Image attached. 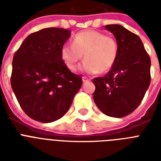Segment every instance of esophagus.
Here are the masks:
<instances>
[{"label": "esophagus", "instance_id": "obj_1", "mask_svg": "<svg viewBox=\"0 0 161 161\" xmlns=\"http://www.w3.org/2000/svg\"><path fill=\"white\" fill-rule=\"evenodd\" d=\"M82 80H83V83H85V82H88V81H89L90 79L87 78V77H83V78H82Z\"/></svg>", "mask_w": 161, "mask_h": 161}]
</instances>
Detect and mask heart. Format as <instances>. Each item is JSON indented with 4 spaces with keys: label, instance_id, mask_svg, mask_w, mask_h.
<instances>
[{
    "label": "heart",
    "instance_id": "obj_1",
    "mask_svg": "<svg viewBox=\"0 0 161 161\" xmlns=\"http://www.w3.org/2000/svg\"><path fill=\"white\" fill-rule=\"evenodd\" d=\"M85 73H104L114 67L118 57V43L113 36L96 30L78 32L73 39V45L65 44L61 48V58L66 67L75 72L82 58Z\"/></svg>",
    "mask_w": 161,
    "mask_h": 161
}]
</instances>
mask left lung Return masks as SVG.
Segmentation results:
<instances>
[{
  "mask_svg": "<svg viewBox=\"0 0 161 161\" xmlns=\"http://www.w3.org/2000/svg\"><path fill=\"white\" fill-rule=\"evenodd\" d=\"M105 29L116 39L118 57L105 76L93 78V100L104 114L122 118L145 97L150 83V58L137 35L118 24L106 25Z\"/></svg>",
  "mask_w": 161,
  "mask_h": 161,
  "instance_id": "obj_1",
  "label": "left lung"
}]
</instances>
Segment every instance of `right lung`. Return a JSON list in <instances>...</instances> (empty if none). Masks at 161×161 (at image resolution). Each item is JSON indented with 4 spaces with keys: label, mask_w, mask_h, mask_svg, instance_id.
<instances>
[{
    "label": "right lung",
    "mask_w": 161,
    "mask_h": 161,
    "mask_svg": "<svg viewBox=\"0 0 161 161\" xmlns=\"http://www.w3.org/2000/svg\"><path fill=\"white\" fill-rule=\"evenodd\" d=\"M70 36L67 29H42L29 35L14 54L11 88L32 119H59L82 86L81 76L72 73L61 58V48Z\"/></svg>",
    "instance_id": "right-lung-1"
}]
</instances>
